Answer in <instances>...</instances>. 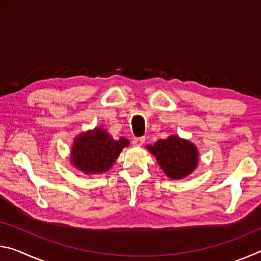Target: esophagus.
<instances>
[{
    "label": "esophagus",
    "instance_id": "34e87169",
    "mask_svg": "<svg viewBox=\"0 0 261 261\" xmlns=\"http://www.w3.org/2000/svg\"><path fill=\"white\" fill-rule=\"evenodd\" d=\"M144 141H145V138H134L132 139V145L137 147H140L141 145L144 144Z\"/></svg>",
    "mask_w": 261,
    "mask_h": 261
}]
</instances>
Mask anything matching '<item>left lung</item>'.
I'll list each match as a JSON object with an SVG mask.
<instances>
[{"instance_id": "8db88e82", "label": "left lung", "mask_w": 261, "mask_h": 261, "mask_svg": "<svg viewBox=\"0 0 261 261\" xmlns=\"http://www.w3.org/2000/svg\"><path fill=\"white\" fill-rule=\"evenodd\" d=\"M147 149L156 156L159 165L168 177L173 179L187 177L197 167V147L177 136L159 140L153 146L148 145Z\"/></svg>"}]
</instances>
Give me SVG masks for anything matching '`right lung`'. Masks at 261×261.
<instances>
[{
  "label": "right lung",
  "instance_id": "right-lung-1",
  "mask_svg": "<svg viewBox=\"0 0 261 261\" xmlns=\"http://www.w3.org/2000/svg\"><path fill=\"white\" fill-rule=\"evenodd\" d=\"M129 145L125 138L115 140L102 127L78 136L74 140L71 160L74 167L85 174L107 171L120 155L123 147Z\"/></svg>",
  "mask_w": 261,
  "mask_h": 261
}]
</instances>
